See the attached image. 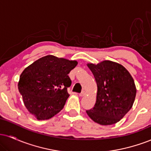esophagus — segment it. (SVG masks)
Segmentation results:
<instances>
[{
    "mask_svg": "<svg viewBox=\"0 0 151 151\" xmlns=\"http://www.w3.org/2000/svg\"><path fill=\"white\" fill-rule=\"evenodd\" d=\"M85 93H85V91H82L80 93H79V96H84V95H85Z\"/></svg>",
    "mask_w": 151,
    "mask_h": 151,
    "instance_id": "34e87169",
    "label": "esophagus"
}]
</instances>
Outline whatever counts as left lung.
<instances>
[{"mask_svg":"<svg viewBox=\"0 0 151 151\" xmlns=\"http://www.w3.org/2000/svg\"><path fill=\"white\" fill-rule=\"evenodd\" d=\"M97 84L96 101L86 114L100 125L119 122L132 108L136 89L131 75L120 64L105 60L88 64Z\"/></svg>","mask_w":151,"mask_h":151,"instance_id":"8db88e82","label":"left lung"}]
</instances>
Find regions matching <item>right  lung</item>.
Masks as SVG:
<instances>
[{
    "label": "right lung",
    "mask_w": 151,
    "mask_h": 151,
    "mask_svg": "<svg viewBox=\"0 0 151 151\" xmlns=\"http://www.w3.org/2000/svg\"><path fill=\"white\" fill-rule=\"evenodd\" d=\"M77 65V61L47 55L20 74L19 91L28 111L38 120L49 119L64 108L72 84L68 74Z\"/></svg>",
    "instance_id": "right-lung-1"
}]
</instances>
